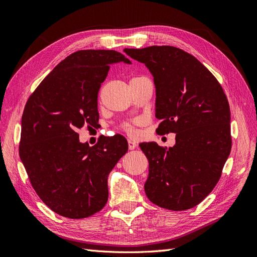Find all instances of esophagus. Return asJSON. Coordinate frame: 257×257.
Wrapping results in <instances>:
<instances>
[{"mask_svg":"<svg viewBox=\"0 0 257 257\" xmlns=\"http://www.w3.org/2000/svg\"><path fill=\"white\" fill-rule=\"evenodd\" d=\"M127 144H128V149L130 150H134L135 148L137 147V144L135 142H133V141H128Z\"/></svg>","mask_w":257,"mask_h":257,"instance_id":"1","label":"esophagus"}]
</instances>
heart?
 I'll return each mask as SVG.
<instances>
[{
  "label": "heart",
  "instance_id": "obj_1",
  "mask_svg": "<svg viewBox=\"0 0 257 257\" xmlns=\"http://www.w3.org/2000/svg\"><path fill=\"white\" fill-rule=\"evenodd\" d=\"M124 130H125V132H126L127 134H130V135H132V136H134V135L136 134L135 127H134L133 125H131V124H126V125L124 126Z\"/></svg>",
  "mask_w": 257,
  "mask_h": 257
}]
</instances>
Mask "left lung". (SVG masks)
Returning <instances> with one entry per match:
<instances>
[{
  "instance_id": "1",
  "label": "left lung",
  "mask_w": 257,
  "mask_h": 257,
  "mask_svg": "<svg viewBox=\"0 0 257 257\" xmlns=\"http://www.w3.org/2000/svg\"><path fill=\"white\" fill-rule=\"evenodd\" d=\"M151 72L157 133L176 134V145H139L149 161L145 183L154 205L182 211L201 203L219 182L231 149L230 110L220 82L192 54L173 46L124 49Z\"/></svg>"
}]
</instances>
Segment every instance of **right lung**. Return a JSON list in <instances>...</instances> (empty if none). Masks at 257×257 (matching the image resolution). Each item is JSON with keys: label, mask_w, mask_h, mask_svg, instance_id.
<instances>
[{"label": "right lung", "mask_w": 257, "mask_h": 257, "mask_svg": "<svg viewBox=\"0 0 257 257\" xmlns=\"http://www.w3.org/2000/svg\"><path fill=\"white\" fill-rule=\"evenodd\" d=\"M116 62L131 63L114 50L69 54L38 84L22 113L19 155L31 185L53 212L68 219L104 208L108 175L128 149L119 134L90 147L77 133L98 123V91Z\"/></svg>", "instance_id": "right-lung-1"}]
</instances>
